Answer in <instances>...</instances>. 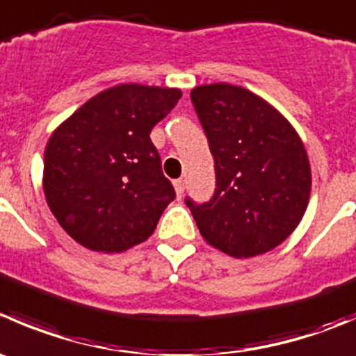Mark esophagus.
Masks as SVG:
<instances>
[{
	"label": "esophagus",
	"instance_id": "esophagus-1",
	"mask_svg": "<svg viewBox=\"0 0 356 356\" xmlns=\"http://www.w3.org/2000/svg\"><path fill=\"white\" fill-rule=\"evenodd\" d=\"M174 188H175V193H177V198L181 200L182 195H184V181L182 179H177V181H174Z\"/></svg>",
	"mask_w": 356,
	"mask_h": 356
}]
</instances>
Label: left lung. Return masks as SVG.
Returning <instances> with one entry per match:
<instances>
[{"instance_id": "8db88e82", "label": "left lung", "mask_w": 356, "mask_h": 356, "mask_svg": "<svg viewBox=\"0 0 356 356\" xmlns=\"http://www.w3.org/2000/svg\"><path fill=\"white\" fill-rule=\"evenodd\" d=\"M191 102L216 168L212 198L184 200L200 233L233 257L271 250L308 207L312 172L301 139L273 106L241 86H196Z\"/></svg>"}]
</instances>
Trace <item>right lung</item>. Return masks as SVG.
<instances>
[{
	"instance_id": "1",
	"label": "right lung",
	"mask_w": 356,
	"mask_h": 356,
	"mask_svg": "<svg viewBox=\"0 0 356 356\" xmlns=\"http://www.w3.org/2000/svg\"><path fill=\"white\" fill-rule=\"evenodd\" d=\"M181 95L177 88L113 86L51 134L43 189L72 240L95 252H122L153 234L175 191L149 134Z\"/></svg>"
}]
</instances>
